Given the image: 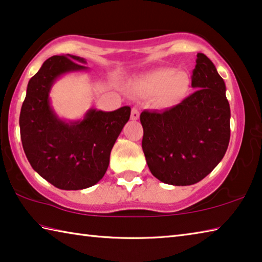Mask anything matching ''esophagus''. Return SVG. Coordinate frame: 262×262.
Instances as JSON below:
<instances>
[{
    "mask_svg": "<svg viewBox=\"0 0 262 262\" xmlns=\"http://www.w3.org/2000/svg\"><path fill=\"white\" fill-rule=\"evenodd\" d=\"M139 117H140V111H139V108L133 107V108H132V114H130L132 120H137V119H139Z\"/></svg>",
    "mask_w": 262,
    "mask_h": 262,
    "instance_id": "obj_1",
    "label": "esophagus"
}]
</instances>
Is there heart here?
Listing matches in <instances>:
<instances>
[{
    "mask_svg": "<svg viewBox=\"0 0 262 262\" xmlns=\"http://www.w3.org/2000/svg\"><path fill=\"white\" fill-rule=\"evenodd\" d=\"M189 78L187 74L174 72L172 68H159L148 73L135 84L134 92L139 96L155 97L159 106L167 107L187 94Z\"/></svg>",
    "mask_w": 262,
    "mask_h": 262,
    "instance_id": "b5f03b06",
    "label": "heart"
}]
</instances>
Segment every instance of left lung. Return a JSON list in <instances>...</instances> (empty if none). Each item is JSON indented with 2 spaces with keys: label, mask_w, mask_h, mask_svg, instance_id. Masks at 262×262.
Segmentation results:
<instances>
[{
  "label": "left lung",
  "mask_w": 262,
  "mask_h": 262,
  "mask_svg": "<svg viewBox=\"0 0 262 262\" xmlns=\"http://www.w3.org/2000/svg\"><path fill=\"white\" fill-rule=\"evenodd\" d=\"M192 95L173 107L143 111V149L149 170L163 183L196 184L217 166L230 141L225 83L210 59L198 53Z\"/></svg>",
  "instance_id": "1"
}]
</instances>
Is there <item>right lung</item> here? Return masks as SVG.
<instances>
[{"instance_id": "1", "label": "right lung", "mask_w": 262, "mask_h": 262, "mask_svg": "<svg viewBox=\"0 0 262 262\" xmlns=\"http://www.w3.org/2000/svg\"><path fill=\"white\" fill-rule=\"evenodd\" d=\"M81 63L86 61L70 54L47 59L29 81L19 115L21 144L31 166L66 190L91 187L103 178L111 150L130 117V107L123 106L112 112L91 108L79 121L57 118L50 104L51 88L61 75L86 70Z\"/></svg>"}]
</instances>
